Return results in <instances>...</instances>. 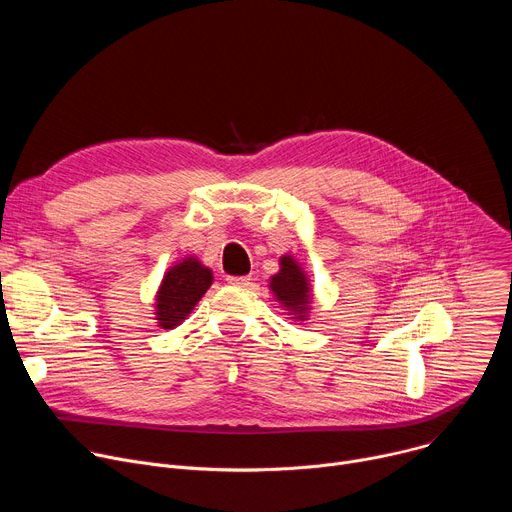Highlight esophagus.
Returning <instances> with one entry per match:
<instances>
[{
    "label": "esophagus",
    "mask_w": 512,
    "mask_h": 512,
    "mask_svg": "<svg viewBox=\"0 0 512 512\" xmlns=\"http://www.w3.org/2000/svg\"><path fill=\"white\" fill-rule=\"evenodd\" d=\"M227 281L231 285H249L251 283V277L249 275H229Z\"/></svg>",
    "instance_id": "1"
}]
</instances>
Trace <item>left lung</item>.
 <instances>
[{"mask_svg": "<svg viewBox=\"0 0 512 512\" xmlns=\"http://www.w3.org/2000/svg\"><path fill=\"white\" fill-rule=\"evenodd\" d=\"M277 302L283 304L291 314H298L300 320H306L308 304H310V285L302 271V267L289 255L281 257V269L271 277L269 283Z\"/></svg>", "mask_w": 512, "mask_h": 512, "instance_id": "obj_1", "label": "left lung"}]
</instances>
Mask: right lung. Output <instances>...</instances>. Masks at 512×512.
<instances>
[{"label": "right lung", "mask_w": 512, "mask_h": 512, "mask_svg": "<svg viewBox=\"0 0 512 512\" xmlns=\"http://www.w3.org/2000/svg\"><path fill=\"white\" fill-rule=\"evenodd\" d=\"M212 283V273L198 259H184L174 265L162 281L156 298V314L162 328H176L194 310Z\"/></svg>", "instance_id": "obj_1"}]
</instances>
